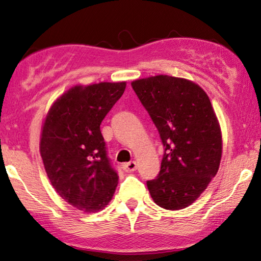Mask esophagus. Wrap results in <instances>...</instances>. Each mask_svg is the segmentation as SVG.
Returning a JSON list of instances; mask_svg holds the SVG:
<instances>
[{
    "instance_id": "esophagus-1",
    "label": "esophagus",
    "mask_w": 261,
    "mask_h": 261,
    "mask_svg": "<svg viewBox=\"0 0 261 261\" xmlns=\"http://www.w3.org/2000/svg\"><path fill=\"white\" fill-rule=\"evenodd\" d=\"M123 169H124L126 173H132V171H135L137 169V162L130 161L127 163H124V165H123Z\"/></svg>"
}]
</instances>
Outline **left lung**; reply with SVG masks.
Instances as JSON below:
<instances>
[{"mask_svg":"<svg viewBox=\"0 0 261 261\" xmlns=\"http://www.w3.org/2000/svg\"><path fill=\"white\" fill-rule=\"evenodd\" d=\"M165 147L160 173L147 180L154 202L178 211L205 191L219 170L222 136L208 95L191 81L159 74L131 83Z\"/></svg>","mask_w":261,"mask_h":261,"instance_id":"8db88e82","label":"left lung"}]
</instances>
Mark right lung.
<instances>
[{
    "instance_id": "obj_1",
    "label": "right lung",
    "mask_w": 261,
    "mask_h": 261,
    "mask_svg": "<svg viewBox=\"0 0 261 261\" xmlns=\"http://www.w3.org/2000/svg\"><path fill=\"white\" fill-rule=\"evenodd\" d=\"M125 86H74L53 103L43 122L40 153L48 178L62 199L79 211H101L117 187L100 124Z\"/></svg>"
}]
</instances>
